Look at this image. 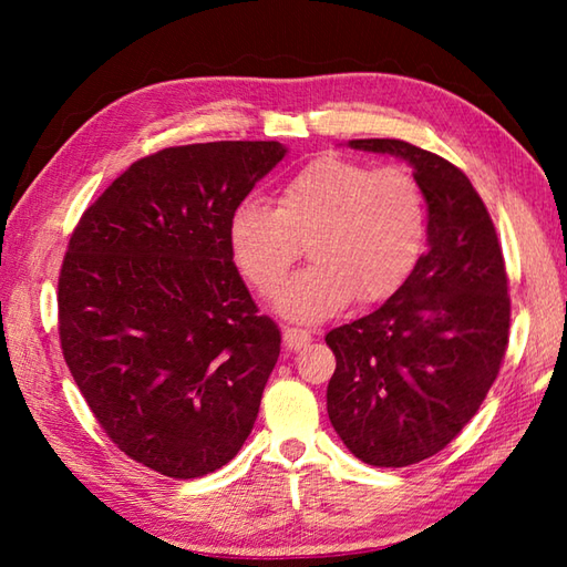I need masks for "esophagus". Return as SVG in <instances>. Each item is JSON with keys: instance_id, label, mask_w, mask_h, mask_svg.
I'll use <instances>...</instances> for the list:
<instances>
[{"instance_id": "esophagus-1", "label": "esophagus", "mask_w": 567, "mask_h": 567, "mask_svg": "<svg viewBox=\"0 0 567 567\" xmlns=\"http://www.w3.org/2000/svg\"><path fill=\"white\" fill-rule=\"evenodd\" d=\"M282 341L287 348H290V351H299V348H305L311 341V333L305 329H297V327H285Z\"/></svg>"}]
</instances>
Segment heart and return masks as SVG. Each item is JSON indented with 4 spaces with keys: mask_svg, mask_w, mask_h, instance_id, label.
<instances>
[{
    "mask_svg": "<svg viewBox=\"0 0 567 567\" xmlns=\"http://www.w3.org/2000/svg\"><path fill=\"white\" fill-rule=\"evenodd\" d=\"M426 240V199L402 165L323 155L297 171L277 192L238 204L228 244L248 285L270 299L302 256L315 260L277 299L287 317L321 321L353 297L375 305L412 275Z\"/></svg>",
    "mask_w": 567,
    "mask_h": 567,
    "instance_id": "1",
    "label": "heart"
}]
</instances>
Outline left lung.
<instances>
[{
    "label": "left lung",
    "mask_w": 567,
    "mask_h": 567,
    "mask_svg": "<svg viewBox=\"0 0 567 567\" xmlns=\"http://www.w3.org/2000/svg\"><path fill=\"white\" fill-rule=\"evenodd\" d=\"M348 146L404 158L429 207V250L406 282L372 315L327 333L336 433L363 463L404 467L443 451L497 380L509 343L507 270L461 167L396 138Z\"/></svg>",
    "instance_id": "1"
}]
</instances>
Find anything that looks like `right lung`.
Wrapping results in <instances>:
<instances>
[{
  "instance_id": "add662e5",
  "label": "right lung",
  "mask_w": 567,
  "mask_h": 567,
  "mask_svg": "<svg viewBox=\"0 0 567 567\" xmlns=\"http://www.w3.org/2000/svg\"><path fill=\"white\" fill-rule=\"evenodd\" d=\"M214 141L136 161L82 214L58 277L65 363L131 461L189 480L240 451L280 355L228 244L231 214L285 158Z\"/></svg>"
}]
</instances>
